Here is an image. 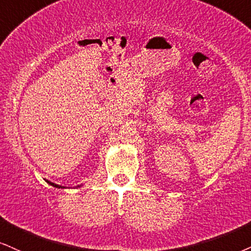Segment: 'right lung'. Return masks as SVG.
<instances>
[{
	"instance_id": "right-lung-1",
	"label": "right lung",
	"mask_w": 251,
	"mask_h": 251,
	"mask_svg": "<svg viewBox=\"0 0 251 251\" xmlns=\"http://www.w3.org/2000/svg\"><path fill=\"white\" fill-rule=\"evenodd\" d=\"M46 182H48V184H50L51 186H53V187H55V188H66L65 186H61V185L54 184V182H52V181H50V180H46ZM78 187H80V186H78Z\"/></svg>"
}]
</instances>
